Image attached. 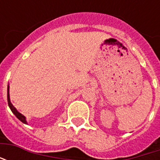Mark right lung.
<instances>
[{"label":"right lung","mask_w":160,"mask_h":160,"mask_svg":"<svg viewBox=\"0 0 160 160\" xmlns=\"http://www.w3.org/2000/svg\"><path fill=\"white\" fill-rule=\"evenodd\" d=\"M8 106L10 107V109H11L12 112L16 116V118H18L19 120L21 121L23 123H27V122H26V118H25L22 114H20L19 111H17L15 107H14V106L11 104V102H10V98H9V87H8Z\"/></svg>","instance_id":"add662e5"}]
</instances>
